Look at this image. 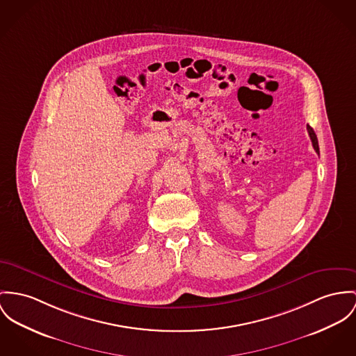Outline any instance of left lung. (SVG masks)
<instances>
[{
  "mask_svg": "<svg viewBox=\"0 0 356 356\" xmlns=\"http://www.w3.org/2000/svg\"><path fill=\"white\" fill-rule=\"evenodd\" d=\"M307 133H309V137L312 139V143H313V147L316 150L317 154H320V149H318V140H317V136L314 133V130L307 124Z\"/></svg>",
  "mask_w": 356,
  "mask_h": 356,
  "instance_id": "1",
  "label": "left lung"
}]
</instances>
